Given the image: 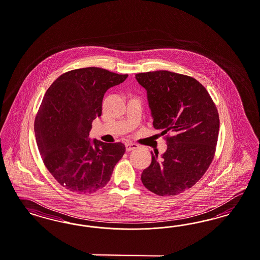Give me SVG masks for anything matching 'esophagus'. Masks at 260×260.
<instances>
[{
  "mask_svg": "<svg viewBox=\"0 0 260 260\" xmlns=\"http://www.w3.org/2000/svg\"><path fill=\"white\" fill-rule=\"evenodd\" d=\"M126 151H131L134 150L136 148H138V144L134 143H127L125 144Z\"/></svg>",
  "mask_w": 260,
  "mask_h": 260,
  "instance_id": "1",
  "label": "esophagus"
}]
</instances>
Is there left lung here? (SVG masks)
Instances as JSON below:
<instances>
[{
	"mask_svg": "<svg viewBox=\"0 0 260 260\" xmlns=\"http://www.w3.org/2000/svg\"><path fill=\"white\" fill-rule=\"evenodd\" d=\"M145 88L155 129L168 148L142 173L146 189L175 196L192 187L209 168L218 142L220 119L206 88L196 79L167 70L136 74Z\"/></svg>",
	"mask_w": 260,
	"mask_h": 260,
	"instance_id": "obj_1",
	"label": "left lung"
}]
</instances>
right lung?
Wrapping results in <instances>:
<instances>
[{
    "label": "right lung",
    "mask_w": 260,
    "mask_h": 260,
    "mask_svg": "<svg viewBox=\"0 0 260 260\" xmlns=\"http://www.w3.org/2000/svg\"><path fill=\"white\" fill-rule=\"evenodd\" d=\"M128 77L99 68L74 69L50 86L35 120L39 153L50 173L63 188L91 193L110 181L125 152L121 143L88 138L92 120L102 114L110 87Z\"/></svg>",
    "instance_id": "obj_1"
}]
</instances>
